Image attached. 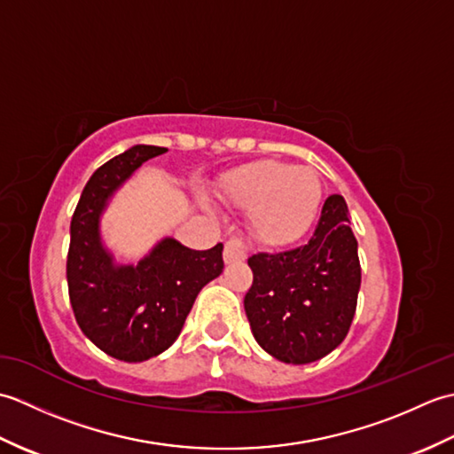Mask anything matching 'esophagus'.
Instances as JSON below:
<instances>
[{
    "instance_id": "34e87169",
    "label": "esophagus",
    "mask_w": 454,
    "mask_h": 454,
    "mask_svg": "<svg viewBox=\"0 0 454 454\" xmlns=\"http://www.w3.org/2000/svg\"><path fill=\"white\" fill-rule=\"evenodd\" d=\"M246 257H247V249H246L242 239H238V238L228 239L224 246V263L226 265L239 263V262H244Z\"/></svg>"
}]
</instances>
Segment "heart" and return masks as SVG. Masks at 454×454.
I'll list each match as a JSON object with an SVG mask.
<instances>
[{
	"label": "heart",
	"mask_w": 454,
	"mask_h": 454,
	"mask_svg": "<svg viewBox=\"0 0 454 454\" xmlns=\"http://www.w3.org/2000/svg\"><path fill=\"white\" fill-rule=\"evenodd\" d=\"M220 197L249 210V232L257 244L285 247L312 228L324 187L312 168L257 160L230 171L220 183Z\"/></svg>",
	"instance_id": "obj_1"
}]
</instances>
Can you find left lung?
Instances as JSON below:
<instances>
[{
  "instance_id": "obj_1",
  "label": "left lung",
  "mask_w": 454,
  "mask_h": 454,
  "mask_svg": "<svg viewBox=\"0 0 454 454\" xmlns=\"http://www.w3.org/2000/svg\"><path fill=\"white\" fill-rule=\"evenodd\" d=\"M247 265L254 285L244 298L246 316L269 355L306 364L345 340L361 288V265L341 195L327 197L304 246L252 255Z\"/></svg>"
}]
</instances>
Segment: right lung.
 I'll use <instances>...</instances> for the list:
<instances>
[{"label": "right lung", "instance_id": "right-lung-1", "mask_svg": "<svg viewBox=\"0 0 454 454\" xmlns=\"http://www.w3.org/2000/svg\"><path fill=\"white\" fill-rule=\"evenodd\" d=\"M168 148L137 144L93 173L70 224L67 293L75 322L91 343L119 361L142 363L173 345L202 286L224 262L216 244L195 252L163 238L138 263H117L101 236V218L132 173Z\"/></svg>", "mask_w": 454, "mask_h": 454}]
</instances>
